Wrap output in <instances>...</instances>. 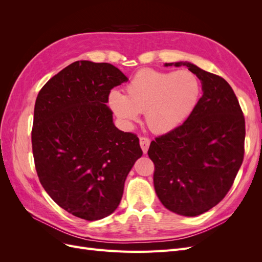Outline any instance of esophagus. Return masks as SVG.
Wrapping results in <instances>:
<instances>
[{
    "label": "esophagus",
    "instance_id": "obj_1",
    "mask_svg": "<svg viewBox=\"0 0 262 262\" xmlns=\"http://www.w3.org/2000/svg\"><path fill=\"white\" fill-rule=\"evenodd\" d=\"M149 143H150V140L146 137H141L140 138V145L142 150H143V153L146 154L147 153V149L149 147Z\"/></svg>",
    "mask_w": 262,
    "mask_h": 262
}]
</instances>
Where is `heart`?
<instances>
[{
	"mask_svg": "<svg viewBox=\"0 0 262 262\" xmlns=\"http://www.w3.org/2000/svg\"><path fill=\"white\" fill-rule=\"evenodd\" d=\"M126 95L112 91L108 104L125 125L145 113L148 128L156 133L177 129L193 113L201 85L190 71L141 70L126 85Z\"/></svg>",
	"mask_w": 262,
	"mask_h": 262,
	"instance_id": "1",
	"label": "heart"
}]
</instances>
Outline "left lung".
I'll return each mask as SVG.
<instances>
[{
	"mask_svg": "<svg viewBox=\"0 0 262 262\" xmlns=\"http://www.w3.org/2000/svg\"><path fill=\"white\" fill-rule=\"evenodd\" d=\"M185 66L202 84L193 113L177 129L150 142L154 188L164 207L196 216L224 199L244 160L245 118L233 89L219 75L190 62Z\"/></svg>",
	"mask_w": 262,
	"mask_h": 262,
	"instance_id": "1",
	"label": "left lung"
}]
</instances>
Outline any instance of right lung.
<instances>
[{
  "mask_svg": "<svg viewBox=\"0 0 262 262\" xmlns=\"http://www.w3.org/2000/svg\"><path fill=\"white\" fill-rule=\"evenodd\" d=\"M128 81L109 63L76 61L39 92L31 130L37 175L51 199L87 221L110 215L143 152L137 134L116 128L106 105Z\"/></svg>",
  "mask_w": 262,
  "mask_h": 262,
  "instance_id": "right-lung-1",
  "label": "right lung"
}]
</instances>
